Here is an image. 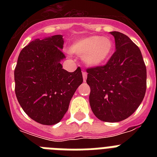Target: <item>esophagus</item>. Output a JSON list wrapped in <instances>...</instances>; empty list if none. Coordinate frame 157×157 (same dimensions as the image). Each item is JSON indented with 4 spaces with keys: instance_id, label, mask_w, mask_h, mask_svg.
<instances>
[{
    "instance_id": "esophagus-1",
    "label": "esophagus",
    "mask_w": 157,
    "mask_h": 157,
    "mask_svg": "<svg viewBox=\"0 0 157 157\" xmlns=\"http://www.w3.org/2000/svg\"><path fill=\"white\" fill-rule=\"evenodd\" d=\"M82 76H83L84 81H86V79H87V73H86V71H83V73H82Z\"/></svg>"
}]
</instances>
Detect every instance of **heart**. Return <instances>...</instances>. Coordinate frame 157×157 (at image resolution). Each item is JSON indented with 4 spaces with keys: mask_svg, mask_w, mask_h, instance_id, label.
I'll return each instance as SVG.
<instances>
[{
    "mask_svg": "<svg viewBox=\"0 0 157 157\" xmlns=\"http://www.w3.org/2000/svg\"><path fill=\"white\" fill-rule=\"evenodd\" d=\"M69 52L82 56L86 65L98 67L110 59L113 52V42L107 36H90L72 43L69 47Z\"/></svg>",
    "mask_w": 157,
    "mask_h": 157,
    "instance_id": "b5f03b06",
    "label": "heart"
}]
</instances>
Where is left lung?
<instances>
[{"label":"left lung","instance_id":"1","mask_svg":"<svg viewBox=\"0 0 157 157\" xmlns=\"http://www.w3.org/2000/svg\"><path fill=\"white\" fill-rule=\"evenodd\" d=\"M116 51L104 66L86 69L90 104L95 117L118 122L134 113L144 99L147 69L139 48L126 35L111 32Z\"/></svg>","mask_w":157,"mask_h":157}]
</instances>
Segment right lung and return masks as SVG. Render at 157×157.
<instances>
[{
    "label": "right lung",
    "mask_w": 157,
    "mask_h": 157,
    "mask_svg": "<svg viewBox=\"0 0 157 157\" xmlns=\"http://www.w3.org/2000/svg\"><path fill=\"white\" fill-rule=\"evenodd\" d=\"M62 35L36 39L21 50L14 69L15 94L28 117L46 125L59 123L83 82L80 67L63 69Z\"/></svg>",
    "instance_id": "1"
}]
</instances>
